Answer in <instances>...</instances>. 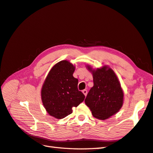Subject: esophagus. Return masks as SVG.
I'll list each match as a JSON object with an SVG mask.
<instances>
[{
	"label": "esophagus",
	"instance_id": "esophagus-1",
	"mask_svg": "<svg viewBox=\"0 0 153 153\" xmlns=\"http://www.w3.org/2000/svg\"><path fill=\"white\" fill-rule=\"evenodd\" d=\"M82 92H83V94L85 95V96H87V90H85H85H83Z\"/></svg>",
	"mask_w": 153,
	"mask_h": 153
}]
</instances>
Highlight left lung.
Listing matches in <instances>:
<instances>
[{
    "label": "left lung",
    "mask_w": 153,
    "mask_h": 153,
    "mask_svg": "<svg viewBox=\"0 0 153 153\" xmlns=\"http://www.w3.org/2000/svg\"><path fill=\"white\" fill-rule=\"evenodd\" d=\"M94 85L88 92L85 103L95 118L105 120L117 114L124 101V92L117 75L108 66L92 69Z\"/></svg>",
    "instance_id": "obj_1"
}]
</instances>
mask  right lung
Wrapping results in <instances>:
<instances>
[{"label": "right lung", "mask_w": 153, "mask_h": 153, "mask_svg": "<svg viewBox=\"0 0 153 153\" xmlns=\"http://www.w3.org/2000/svg\"><path fill=\"white\" fill-rule=\"evenodd\" d=\"M75 66L66 60L50 69L41 91V100L47 113L61 119L73 112V107L81 103L85 96L78 89L77 78L73 76Z\"/></svg>", "instance_id": "obj_1"}]
</instances>
